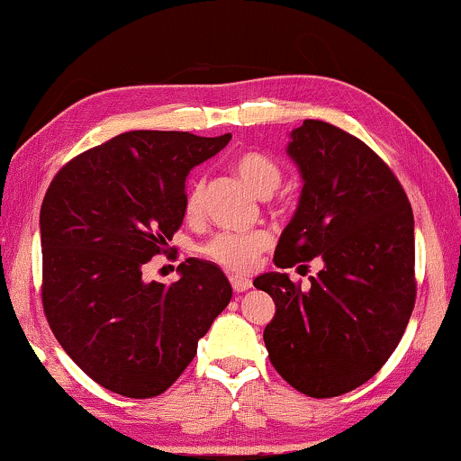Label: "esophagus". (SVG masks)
<instances>
[{
  "mask_svg": "<svg viewBox=\"0 0 461 461\" xmlns=\"http://www.w3.org/2000/svg\"><path fill=\"white\" fill-rule=\"evenodd\" d=\"M230 282H231L233 293H244V290H249L252 286V282L249 280V277H242V276H231Z\"/></svg>",
  "mask_w": 461,
  "mask_h": 461,
  "instance_id": "esophagus-1",
  "label": "esophagus"
}]
</instances>
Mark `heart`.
<instances>
[{
  "mask_svg": "<svg viewBox=\"0 0 461 461\" xmlns=\"http://www.w3.org/2000/svg\"><path fill=\"white\" fill-rule=\"evenodd\" d=\"M233 173L242 179L258 196H267L280 185L282 168L274 158L263 152H244L233 160ZM203 215V185L194 184L185 196V217L198 219ZM271 246V233L263 228L255 230H225L217 231L200 246V252L228 271H249L258 255Z\"/></svg>",
  "mask_w": 461,
  "mask_h": 461,
  "instance_id": "heart-1",
  "label": "heart"
}]
</instances>
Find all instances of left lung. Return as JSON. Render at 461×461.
Listing matches in <instances>:
<instances>
[{
    "instance_id": "left-lung-1",
    "label": "left lung",
    "mask_w": 461,
    "mask_h": 461,
    "mask_svg": "<svg viewBox=\"0 0 461 461\" xmlns=\"http://www.w3.org/2000/svg\"><path fill=\"white\" fill-rule=\"evenodd\" d=\"M303 177L276 267H323L311 286L288 274L258 276L276 303L263 332L277 374L315 399L367 382L397 348L416 303L413 212L388 165L355 135L307 119L286 148Z\"/></svg>"
}]
</instances>
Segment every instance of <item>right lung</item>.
I'll return each mask as SVG.
<instances>
[{"instance_id":"1","label":"right lung","mask_w":461,"mask_h":461,"mask_svg":"<svg viewBox=\"0 0 461 461\" xmlns=\"http://www.w3.org/2000/svg\"><path fill=\"white\" fill-rule=\"evenodd\" d=\"M230 140L127 131L75 157L45 192V317L68 357L108 391L165 393L231 301L228 277L203 258H185L171 286L141 277L184 223L187 173Z\"/></svg>"}]
</instances>
